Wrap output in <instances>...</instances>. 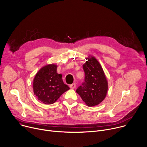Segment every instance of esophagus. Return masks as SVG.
I'll return each instance as SVG.
<instances>
[{
	"label": "esophagus",
	"mask_w": 147,
	"mask_h": 147,
	"mask_svg": "<svg viewBox=\"0 0 147 147\" xmlns=\"http://www.w3.org/2000/svg\"><path fill=\"white\" fill-rule=\"evenodd\" d=\"M69 87H70V88H71V89H75V88L76 87V84L75 83H73V84H71L69 86Z\"/></svg>",
	"instance_id": "obj_1"
}]
</instances>
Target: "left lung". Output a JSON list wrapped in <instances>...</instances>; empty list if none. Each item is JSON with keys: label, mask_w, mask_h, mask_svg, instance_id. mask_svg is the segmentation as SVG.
Returning <instances> with one entry per match:
<instances>
[{"label": "left lung", "mask_w": 147, "mask_h": 147, "mask_svg": "<svg viewBox=\"0 0 147 147\" xmlns=\"http://www.w3.org/2000/svg\"><path fill=\"white\" fill-rule=\"evenodd\" d=\"M83 65L84 82L76 90L89 107L98 105L105 98L108 89V81L103 69L96 58L89 55Z\"/></svg>", "instance_id": "left-lung-1"}]
</instances>
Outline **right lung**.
<instances>
[{
    "instance_id": "obj_1",
    "label": "right lung",
    "mask_w": 147,
    "mask_h": 147,
    "mask_svg": "<svg viewBox=\"0 0 147 147\" xmlns=\"http://www.w3.org/2000/svg\"><path fill=\"white\" fill-rule=\"evenodd\" d=\"M57 65L54 64L41 68L33 81L34 94L45 104H52L66 91L69 89L64 84L62 75L57 72Z\"/></svg>"
}]
</instances>
